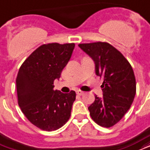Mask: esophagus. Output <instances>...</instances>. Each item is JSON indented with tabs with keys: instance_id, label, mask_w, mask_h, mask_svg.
<instances>
[{
	"instance_id": "1",
	"label": "esophagus",
	"mask_w": 150,
	"mask_h": 150,
	"mask_svg": "<svg viewBox=\"0 0 150 150\" xmlns=\"http://www.w3.org/2000/svg\"><path fill=\"white\" fill-rule=\"evenodd\" d=\"M76 94L79 95H83L84 94V92L80 91V90H78V91H76Z\"/></svg>"
}]
</instances>
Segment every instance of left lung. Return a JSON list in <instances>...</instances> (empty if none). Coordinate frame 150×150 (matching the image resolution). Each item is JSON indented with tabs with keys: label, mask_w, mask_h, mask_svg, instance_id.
Returning a JSON list of instances; mask_svg holds the SVG:
<instances>
[{
	"label": "left lung",
	"mask_w": 150,
	"mask_h": 150,
	"mask_svg": "<svg viewBox=\"0 0 150 150\" xmlns=\"http://www.w3.org/2000/svg\"><path fill=\"white\" fill-rule=\"evenodd\" d=\"M79 47L95 64V73L103 78V97L95 95L88 107L92 119L103 127L118 122L130 108L136 94V80L131 65L108 43L80 44Z\"/></svg>",
	"instance_id": "obj_1"
}]
</instances>
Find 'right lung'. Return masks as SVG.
<instances>
[{
    "label": "right lung",
    "instance_id": "right-lung-1",
    "mask_svg": "<svg viewBox=\"0 0 150 150\" xmlns=\"http://www.w3.org/2000/svg\"><path fill=\"white\" fill-rule=\"evenodd\" d=\"M75 44H43L24 61L16 77L18 104L23 114L38 128L52 131L68 121L75 92L54 90V81L71 57Z\"/></svg>",
    "mask_w": 150,
    "mask_h": 150
}]
</instances>
